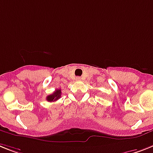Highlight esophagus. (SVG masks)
<instances>
[{"mask_svg": "<svg viewBox=\"0 0 153 153\" xmlns=\"http://www.w3.org/2000/svg\"><path fill=\"white\" fill-rule=\"evenodd\" d=\"M76 79L77 81H79V80H81V77H79V76H77V77H76Z\"/></svg>", "mask_w": 153, "mask_h": 153, "instance_id": "obj_1", "label": "esophagus"}]
</instances>
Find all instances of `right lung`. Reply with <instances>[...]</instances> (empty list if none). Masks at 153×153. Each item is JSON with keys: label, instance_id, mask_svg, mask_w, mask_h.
Instances as JSON below:
<instances>
[{"label": "right lung", "instance_id": "obj_1", "mask_svg": "<svg viewBox=\"0 0 153 153\" xmlns=\"http://www.w3.org/2000/svg\"><path fill=\"white\" fill-rule=\"evenodd\" d=\"M61 89H57L55 91H54V93H52V94L48 95V96H47L46 100L48 101V102H55V101H57L58 99L61 98Z\"/></svg>", "mask_w": 153, "mask_h": 153}]
</instances>
